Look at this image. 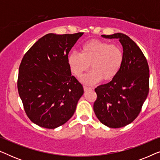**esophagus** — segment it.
<instances>
[{
	"label": "esophagus",
	"mask_w": 160,
	"mask_h": 160,
	"mask_svg": "<svg viewBox=\"0 0 160 160\" xmlns=\"http://www.w3.org/2000/svg\"><path fill=\"white\" fill-rule=\"evenodd\" d=\"M89 89H91L90 87L84 86V91H87V90H89Z\"/></svg>",
	"instance_id": "esophagus-1"
}]
</instances>
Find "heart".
I'll return each instance as SVG.
<instances>
[{"instance_id":"obj_1","label":"heart","mask_w":160,"mask_h":160,"mask_svg":"<svg viewBox=\"0 0 160 160\" xmlns=\"http://www.w3.org/2000/svg\"><path fill=\"white\" fill-rule=\"evenodd\" d=\"M80 54L72 52L68 56L71 73L80 77L89 68L92 71L81 78L84 84L94 85L102 79L111 82L119 73L124 62V53L119 46L99 39L83 43Z\"/></svg>"}]
</instances>
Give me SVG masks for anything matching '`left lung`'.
I'll use <instances>...</instances> for the list:
<instances>
[{"label": "left lung", "mask_w": 160, "mask_h": 160, "mask_svg": "<svg viewBox=\"0 0 160 160\" xmlns=\"http://www.w3.org/2000/svg\"><path fill=\"white\" fill-rule=\"evenodd\" d=\"M101 36L119 39L124 62L112 81L95 89L98 98L93 109L104 125L120 128L132 122L141 112L149 89V68L141 49L127 35L117 32Z\"/></svg>", "instance_id": "obj_1"}]
</instances>
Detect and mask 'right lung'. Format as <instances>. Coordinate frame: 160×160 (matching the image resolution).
Instances as JSON below:
<instances>
[{"instance_id":"add662e5","label":"right lung","mask_w":160,"mask_h":160,"mask_svg":"<svg viewBox=\"0 0 160 160\" xmlns=\"http://www.w3.org/2000/svg\"><path fill=\"white\" fill-rule=\"evenodd\" d=\"M83 34L45 35L22 60L17 82L19 97L28 118L41 128L54 129L67 122L84 94L67 61Z\"/></svg>"}]
</instances>
